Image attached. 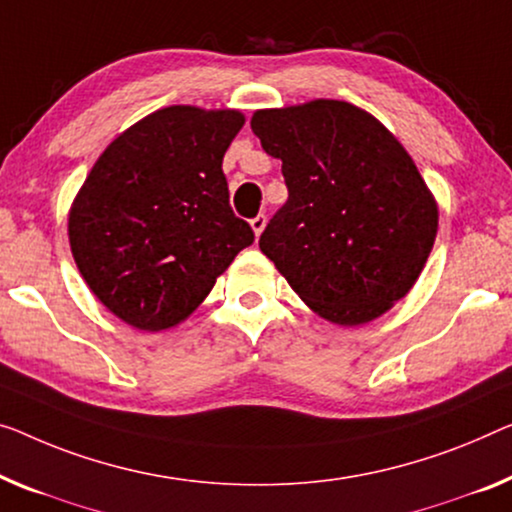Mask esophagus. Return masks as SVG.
<instances>
[{
	"instance_id": "obj_1",
	"label": "esophagus",
	"mask_w": 512,
	"mask_h": 512,
	"mask_svg": "<svg viewBox=\"0 0 512 512\" xmlns=\"http://www.w3.org/2000/svg\"><path fill=\"white\" fill-rule=\"evenodd\" d=\"M250 227H253L255 236L262 234V232H264V227H266V216H264V213H259V216H255L253 220H250Z\"/></svg>"
}]
</instances>
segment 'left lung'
I'll return each mask as SVG.
<instances>
[{"label": "left lung", "instance_id": "obj_1", "mask_svg": "<svg viewBox=\"0 0 512 512\" xmlns=\"http://www.w3.org/2000/svg\"><path fill=\"white\" fill-rule=\"evenodd\" d=\"M250 128L282 160L289 190L259 236L262 253L326 322L361 326L391 310L439 227L437 200L398 137L333 98L257 110Z\"/></svg>", "mask_w": 512, "mask_h": 512}]
</instances>
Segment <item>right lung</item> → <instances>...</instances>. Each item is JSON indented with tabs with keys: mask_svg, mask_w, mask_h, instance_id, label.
I'll return each instance as SVG.
<instances>
[{
	"mask_svg": "<svg viewBox=\"0 0 512 512\" xmlns=\"http://www.w3.org/2000/svg\"><path fill=\"white\" fill-rule=\"evenodd\" d=\"M239 110L170 105L119 133L68 211L80 276L137 331L179 326L234 257L255 241L230 209L223 156Z\"/></svg>",
	"mask_w": 512,
	"mask_h": 512,
	"instance_id": "obj_1",
	"label": "right lung"
}]
</instances>
